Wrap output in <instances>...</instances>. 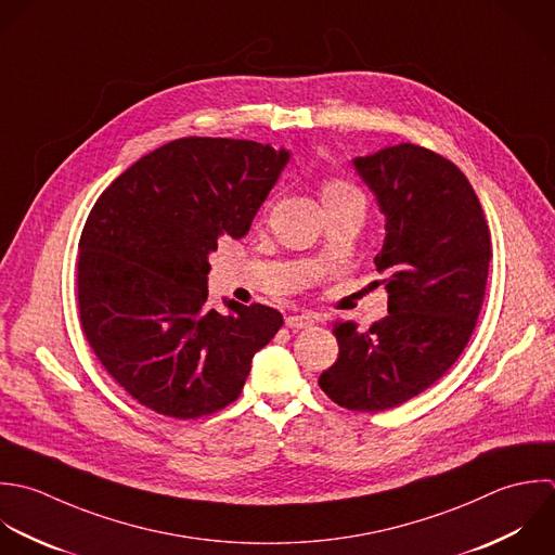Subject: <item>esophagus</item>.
Segmentation results:
<instances>
[{"instance_id":"1","label":"esophagus","mask_w":555,"mask_h":555,"mask_svg":"<svg viewBox=\"0 0 555 555\" xmlns=\"http://www.w3.org/2000/svg\"><path fill=\"white\" fill-rule=\"evenodd\" d=\"M315 324V318L311 313H300V315H289L285 320V326L292 328V331H302V328H309Z\"/></svg>"}]
</instances>
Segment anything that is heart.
<instances>
[{
	"label": "heart",
	"instance_id": "heart-1",
	"mask_svg": "<svg viewBox=\"0 0 555 555\" xmlns=\"http://www.w3.org/2000/svg\"><path fill=\"white\" fill-rule=\"evenodd\" d=\"M322 194H324V198H331V196H361L363 198V194L352 183H348L344 179H328V181H324Z\"/></svg>",
	"mask_w": 555,
	"mask_h": 555
}]
</instances>
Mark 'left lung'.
I'll use <instances>...</instances> for the list:
<instances>
[{"label": "left lung", "instance_id": "left-lung-1", "mask_svg": "<svg viewBox=\"0 0 555 555\" xmlns=\"http://www.w3.org/2000/svg\"><path fill=\"white\" fill-rule=\"evenodd\" d=\"M354 168L385 214L374 257L389 313L370 331L335 322L339 357L320 376L344 409L376 413L435 385L476 328L491 253L482 205L463 170L443 155L402 142L357 157Z\"/></svg>", "mask_w": 555, "mask_h": 555}]
</instances>
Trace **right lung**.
Wrapping results in <instances>:
<instances>
[{
	"label": "right lung",
	"mask_w": 555,
	"mask_h": 555,
	"mask_svg": "<svg viewBox=\"0 0 555 555\" xmlns=\"http://www.w3.org/2000/svg\"><path fill=\"white\" fill-rule=\"evenodd\" d=\"M289 153L231 138H179L131 164L96 198L79 237L81 331L142 406L211 415L242 393L250 361L283 326L266 305L207 309L209 253L244 237Z\"/></svg>",
	"instance_id": "obj_1"
}]
</instances>
